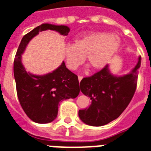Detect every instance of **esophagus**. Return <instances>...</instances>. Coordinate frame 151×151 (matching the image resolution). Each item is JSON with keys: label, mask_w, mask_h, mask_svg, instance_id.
Masks as SVG:
<instances>
[{"label": "esophagus", "mask_w": 151, "mask_h": 151, "mask_svg": "<svg viewBox=\"0 0 151 151\" xmlns=\"http://www.w3.org/2000/svg\"><path fill=\"white\" fill-rule=\"evenodd\" d=\"M82 79H83V76H78V80H79V82L80 83V81L82 80Z\"/></svg>", "instance_id": "obj_1"}]
</instances>
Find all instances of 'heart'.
<instances>
[{"instance_id":"1","label":"heart","mask_w":151,"mask_h":151,"mask_svg":"<svg viewBox=\"0 0 151 151\" xmlns=\"http://www.w3.org/2000/svg\"><path fill=\"white\" fill-rule=\"evenodd\" d=\"M121 40L118 35L107 32H93L75 39L74 45L63 47L68 68L76 70L84 63L85 57L94 70L106 66L119 49Z\"/></svg>"}]
</instances>
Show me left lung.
<instances>
[{"instance_id":"8db88e82","label":"left lung","mask_w":151,"mask_h":151,"mask_svg":"<svg viewBox=\"0 0 151 151\" xmlns=\"http://www.w3.org/2000/svg\"><path fill=\"white\" fill-rule=\"evenodd\" d=\"M141 56L134 68L123 76H116L108 65L80 82V91L91 100L90 106L79 111L80 119L94 127L106 125L116 119L127 108L137 87Z\"/></svg>"}]
</instances>
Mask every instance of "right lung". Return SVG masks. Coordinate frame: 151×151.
I'll list each match as a JSON object with an SVG mask.
<instances>
[{"label":"right lung","mask_w":151,"mask_h":151,"mask_svg":"<svg viewBox=\"0 0 151 151\" xmlns=\"http://www.w3.org/2000/svg\"><path fill=\"white\" fill-rule=\"evenodd\" d=\"M54 30L68 35V26L43 24L24 35L16 53L13 72L20 106L29 119L37 123L52 122L58 114L60 102L75 99L80 93L78 76L67 68L64 62L58 68L45 76L27 72L21 63V54L26 46L40 32Z\"/></svg>","instance_id":"right-lung-1"}]
</instances>
